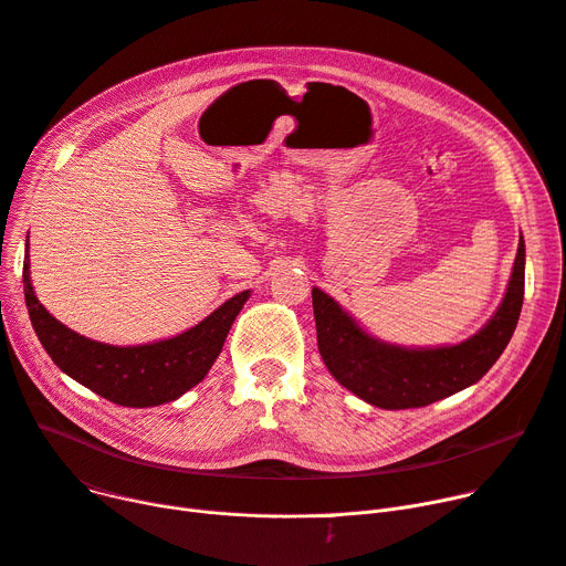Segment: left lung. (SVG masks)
I'll return each instance as SVG.
<instances>
[{"mask_svg": "<svg viewBox=\"0 0 566 566\" xmlns=\"http://www.w3.org/2000/svg\"><path fill=\"white\" fill-rule=\"evenodd\" d=\"M523 284L525 245L521 237L510 286L494 318L469 342L430 350H407L375 342L329 295L314 289L321 357L338 382L375 407H426L478 382L496 364L518 323Z\"/></svg>", "mask_w": 566, "mask_h": 566, "instance_id": "left-lung-1", "label": "left lung"}]
</instances>
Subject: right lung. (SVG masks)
Returning a JSON list of instances; mask_svg holds the SVG:
<instances>
[{"label": "right lung", "mask_w": 566, "mask_h": 566, "mask_svg": "<svg viewBox=\"0 0 566 566\" xmlns=\"http://www.w3.org/2000/svg\"><path fill=\"white\" fill-rule=\"evenodd\" d=\"M22 280L31 325L52 361L72 380L123 407L164 405L202 382L250 295L243 291L230 297L200 325L166 342L118 348L91 342L59 323L33 293L29 261Z\"/></svg>", "instance_id": "add662e5"}]
</instances>
